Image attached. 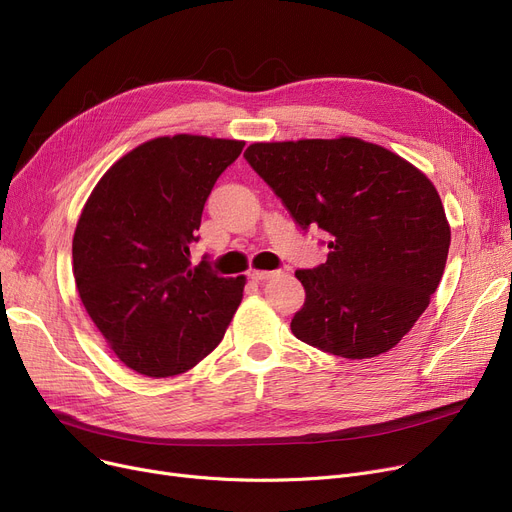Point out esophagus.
<instances>
[{
  "label": "esophagus",
  "mask_w": 512,
  "mask_h": 512,
  "mask_svg": "<svg viewBox=\"0 0 512 512\" xmlns=\"http://www.w3.org/2000/svg\"><path fill=\"white\" fill-rule=\"evenodd\" d=\"M280 274H282V270H274V272H267V270H253L249 276H251L253 280L261 282V280H270V278L280 276Z\"/></svg>",
  "instance_id": "esophagus-1"
}]
</instances>
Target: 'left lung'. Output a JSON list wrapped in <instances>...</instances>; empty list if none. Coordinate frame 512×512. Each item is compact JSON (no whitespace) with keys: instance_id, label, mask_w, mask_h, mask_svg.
Wrapping results in <instances>:
<instances>
[{"instance_id":"left-lung-1","label":"left lung","mask_w":512,"mask_h":512,"mask_svg":"<svg viewBox=\"0 0 512 512\" xmlns=\"http://www.w3.org/2000/svg\"><path fill=\"white\" fill-rule=\"evenodd\" d=\"M245 159L294 222L328 234V261L294 272L307 299L292 334L344 359L390 351L446 267L450 226L436 186L396 153L355 137L253 143Z\"/></svg>"}]
</instances>
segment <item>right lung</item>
<instances>
[{
  "label": "right lung",
  "mask_w": 512,
  "mask_h": 512,
  "mask_svg": "<svg viewBox=\"0 0 512 512\" xmlns=\"http://www.w3.org/2000/svg\"><path fill=\"white\" fill-rule=\"evenodd\" d=\"M245 143L176 134L147 141L103 174L72 240L74 280L118 359L170 378L226 334L245 278L191 265L211 188Z\"/></svg>",
  "instance_id": "1"
}]
</instances>
